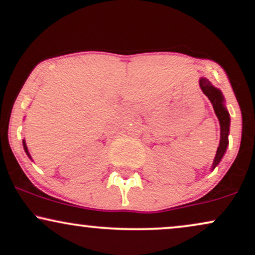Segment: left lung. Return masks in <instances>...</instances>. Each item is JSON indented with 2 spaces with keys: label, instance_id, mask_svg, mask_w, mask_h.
Masks as SVG:
<instances>
[{
  "label": "left lung",
  "instance_id": "8db88e82",
  "mask_svg": "<svg viewBox=\"0 0 255 255\" xmlns=\"http://www.w3.org/2000/svg\"><path fill=\"white\" fill-rule=\"evenodd\" d=\"M199 87H201L203 94L210 100L213 108L215 110V114L220 121L221 127V136H220V145L217 147V152L214 159L213 166L211 168H215L219 162L221 161L223 155L227 151V146H228V134H229V126H231V118H229V113L225 106V97L219 89L214 87L207 78L199 79Z\"/></svg>",
  "mask_w": 255,
  "mask_h": 255
}]
</instances>
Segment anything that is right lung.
<instances>
[{
	"label": "right lung",
	"instance_id": "1",
	"mask_svg": "<svg viewBox=\"0 0 255 255\" xmlns=\"http://www.w3.org/2000/svg\"><path fill=\"white\" fill-rule=\"evenodd\" d=\"M22 143H23V148H24V152H26V154L28 155V158L29 159H32V157H30V154H29V152H28V148H27V145H26V141H22Z\"/></svg>",
	"mask_w": 255,
	"mask_h": 255
}]
</instances>
